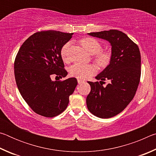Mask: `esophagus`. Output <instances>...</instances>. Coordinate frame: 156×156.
Here are the masks:
<instances>
[{
  "label": "esophagus",
  "instance_id": "obj_1",
  "mask_svg": "<svg viewBox=\"0 0 156 156\" xmlns=\"http://www.w3.org/2000/svg\"><path fill=\"white\" fill-rule=\"evenodd\" d=\"M84 80H82V79H78V84H82V83H84Z\"/></svg>",
  "mask_w": 156,
  "mask_h": 156
}]
</instances>
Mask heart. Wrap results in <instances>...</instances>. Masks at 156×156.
Returning <instances> with one entry per match:
<instances>
[{"instance_id":"heart-1","label":"heart","mask_w":156,"mask_h":156,"mask_svg":"<svg viewBox=\"0 0 156 156\" xmlns=\"http://www.w3.org/2000/svg\"><path fill=\"white\" fill-rule=\"evenodd\" d=\"M81 46L90 54H96L94 56V61L99 67L104 68L109 64L112 60V53L109 49L101 50L102 44L96 38L92 37H86L79 41ZM70 43H67L62 47L60 50V55L63 61L68 62L69 61L68 52ZM97 72L96 66L94 64H76L73 65L69 69V73L73 77L79 79H84L87 76L93 75Z\"/></svg>"}]
</instances>
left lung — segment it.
Masks as SVG:
<instances>
[{"instance_id": "left-lung-1", "label": "left lung", "mask_w": 156, "mask_h": 156, "mask_svg": "<svg viewBox=\"0 0 156 156\" xmlns=\"http://www.w3.org/2000/svg\"><path fill=\"white\" fill-rule=\"evenodd\" d=\"M112 44L110 64L98 75L99 82L88 81L90 93L87 106L92 114L100 118L113 117L125 109L133 98L141 76V56L137 44L122 31L111 30L89 33ZM108 80L110 83L103 86Z\"/></svg>"}]
</instances>
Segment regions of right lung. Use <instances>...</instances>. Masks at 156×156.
<instances>
[{
    "mask_svg": "<svg viewBox=\"0 0 156 156\" xmlns=\"http://www.w3.org/2000/svg\"><path fill=\"white\" fill-rule=\"evenodd\" d=\"M73 33L41 31L29 37L18 50L14 75L18 90L37 114L53 118L64 112L77 85L76 78L52 81V76L65 78L67 72L60 55L62 47Z\"/></svg>",
    "mask_w": 156,
    "mask_h": 156,
    "instance_id": "add662e5",
    "label": "right lung"
}]
</instances>
